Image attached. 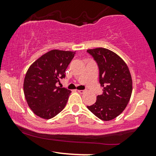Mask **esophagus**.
<instances>
[{"label": "esophagus", "instance_id": "esophagus-1", "mask_svg": "<svg viewBox=\"0 0 156 156\" xmlns=\"http://www.w3.org/2000/svg\"><path fill=\"white\" fill-rule=\"evenodd\" d=\"M78 92L79 93V94H84V93L85 92V90H78Z\"/></svg>", "mask_w": 156, "mask_h": 156}]
</instances>
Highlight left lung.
I'll list each match as a JSON object with an SVG mask.
<instances>
[{
	"instance_id": "8db88e82",
	"label": "left lung",
	"mask_w": 156,
	"mask_h": 156,
	"mask_svg": "<svg viewBox=\"0 0 156 156\" xmlns=\"http://www.w3.org/2000/svg\"><path fill=\"white\" fill-rule=\"evenodd\" d=\"M99 68V81L103 94L87 107L103 121L119 116L126 108L132 93V79L127 64L116 53L106 48L87 50Z\"/></svg>"
}]
</instances>
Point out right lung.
I'll list each match as a JSON object with an SVG mask.
<instances>
[{"label": "right lung", "mask_w": 156, "mask_h": 156, "mask_svg": "<svg viewBox=\"0 0 156 156\" xmlns=\"http://www.w3.org/2000/svg\"><path fill=\"white\" fill-rule=\"evenodd\" d=\"M75 52L53 50L41 56L29 67L23 84L26 100L36 115L50 119L66 105L71 91L56 84L66 77Z\"/></svg>", "instance_id": "add662e5"}]
</instances>
